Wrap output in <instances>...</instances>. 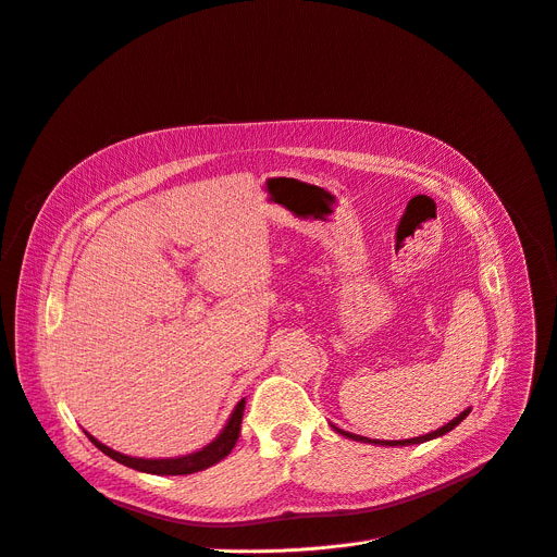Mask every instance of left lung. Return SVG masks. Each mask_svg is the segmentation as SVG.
Masks as SVG:
<instances>
[{
  "instance_id": "1",
  "label": "left lung",
  "mask_w": 557,
  "mask_h": 557,
  "mask_svg": "<svg viewBox=\"0 0 557 557\" xmlns=\"http://www.w3.org/2000/svg\"><path fill=\"white\" fill-rule=\"evenodd\" d=\"M469 412H471V407H467L465 412H459V414H457L453 421H448L446 425H442V428H437V430H432V432H428V434H421V437H414V440H400V442H380V440H369V437H361V434H352V432H348V430L336 428L334 423H330V425L334 428V432H336V434H342V437H346V440H352V442H361V444H375V446H412V444H423V442H430V440H437V437H442V434L450 432L455 425L462 423V421L469 417Z\"/></svg>"
}]
</instances>
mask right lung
<instances>
[{"label":"right lung","instance_id":"right-lung-1","mask_svg":"<svg viewBox=\"0 0 557 557\" xmlns=\"http://www.w3.org/2000/svg\"><path fill=\"white\" fill-rule=\"evenodd\" d=\"M244 409H246V398H240L236 403V407L232 409V414L225 423V428L219 432V437H215L213 442H209L205 448L196 450V453H188V455H182V457H165V459H145V457H132V455H125V453H117L109 446H104L102 442H98L92 437L90 432H86V437L98 446L104 455H109L111 459H115V462L125 465L129 469H136V471H143V473H154V475H188V473H198V471H205L213 465H219L221 459H225L236 440H238V432H240V419H244Z\"/></svg>","mask_w":557,"mask_h":557}]
</instances>
